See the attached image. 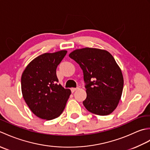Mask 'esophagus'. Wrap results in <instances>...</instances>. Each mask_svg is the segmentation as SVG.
I'll return each mask as SVG.
<instances>
[{
	"instance_id": "1",
	"label": "esophagus",
	"mask_w": 150,
	"mask_h": 150,
	"mask_svg": "<svg viewBox=\"0 0 150 150\" xmlns=\"http://www.w3.org/2000/svg\"><path fill=\"white\" fill-rule=\"evenodd\" d=\"M79 89V88H71V93H73V92H75L76 90H77Z\"/></svg>"
}]
</instances>
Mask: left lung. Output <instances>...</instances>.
<instances>
[{
  "instance_id": "obj_1",
  "label": "left lung",
  "mask_w": 150,
  "mask_h": 150,
  "mask_svg": "<svg viewBox=\"0 0 150 150\" xmlns=\"http://www.w3.org/2000/svg\"><path fill=\"white\" fill-rule=\"evenodd\" d=\"M83 71L87 97L83 101L90 112L108 115L117 108L124 80L115 60L106 50L91 47L76 50L69 55Z\"/></svg>"
}]
</instances>
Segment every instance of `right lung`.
Segmentation results:
<instances>
[{
  "label": "right lung",
  "mask_w": 150,
  "mask_h": 150,
  "mask_svg": "<svg viewBox=\"0 0 150 150\" xmlns=\"http://www.w3.org/2000/svg\"><path fill=\"white\" fill-rule=\"evenodd\" d=\"M67 52L46 53L33 59L22 73L21 90L31 111L42 119L52 120L64 110L71 91L58 84L56 69Z\"/></svg>",
  "instance_id": "obj_1"
}]
</instances>
